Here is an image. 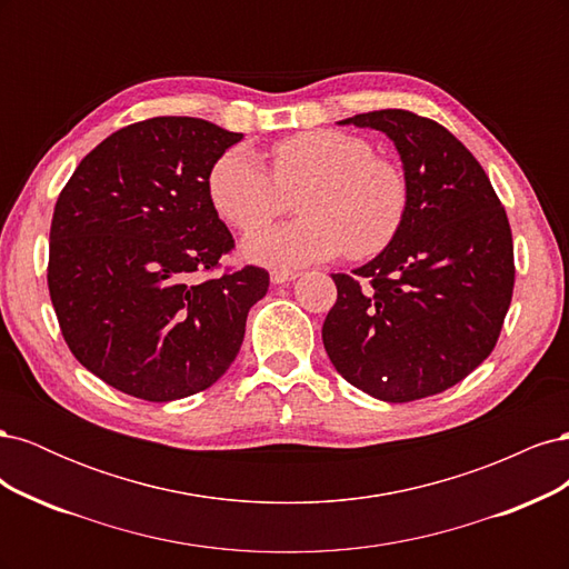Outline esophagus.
<instances>
[{
  "mask_svg": "<svg viewBox=\"0 0 569 569\" xmlns=\"http://www.w3.org/2000/svg\"><path fill=\"white\" fill-rule=\"evenodd\" d=\"M299 272H291V270H272L270 272V282L272 284H287L291 280H297Z\"/></svg>",
  "mask_w": 569,
  "mask_h": 569,
  "instance_id": "esophagus-1",
  "label": "esophagus"
}]
</instances>
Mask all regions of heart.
I'll list each match as a JSON object with an SVG mask.
<instances>
[{
    "label": "heart",
    "mask_w": 569,
    "mask_h": 569,
    "mask_svg": "<svg viewBox=\"0 0 569 569\" xmlns=\"http://www.w3.org/2000/svg\"><path fill=\"white\" fill-rule=\"evenodd\" d=\"M272 173L256 151L228 149L209 173L216 211L239 230H253L287 209L297 194L301 218L244 239V256L270 268H299L341 251L370 258L399 234L408 209L401 168L341 130H308L272 144Z\"/></svg>",
    "instance_id": "b5f03b06"
}]
</instances>
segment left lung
<instances>
[{"mask_svg":"<svg viewBox=\"0 0 569 569\" xmlns=\"http://www.w3.org/2000/svg\"><path fill=\"white\" fill-rule=\"evenodd\" d=\"M339 126L389 137L408 209L385 251L353 274H332L325 351L356 389L418 401L465 380L496 347L515 284L508 216L485 168L435 120L385 109Z\"/></svg>","mask_w":569,"mask_h":569,"instance_id":"8db88e82","label":"left lung"}]
</instances>
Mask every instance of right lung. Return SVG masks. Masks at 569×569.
I'll return each instance as SVG.
<instances>
[{"label": "right lung", "mask_w": 569, "mask_h": 569, "mask_svg": "<svg viewBox=\"0 0 569 569\" xmlns=\"http://www.w3.org/2000/svg\"><path fill=\"white\" fill-rule=\"evenodd\" d=\"M242 140L209 120L159 116L109 134L54 206L49 297L68 349L99 380L153 403L218 382L270 278L244 266L197 282L234 239L209 194Z\"/></svg>", "instance_id": "obj_1"}]
</instances>
